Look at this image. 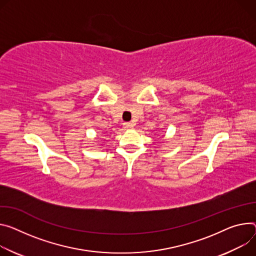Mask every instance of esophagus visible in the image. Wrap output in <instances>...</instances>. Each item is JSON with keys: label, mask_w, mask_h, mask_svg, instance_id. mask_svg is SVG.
Wrapping results in <instances>:
<instances>
[{"label": "esophagus", "mask_w": 256, "mask_h": 256, "mask_svg": "<svg viewBox=\"0 0 256 256\" xmlns=\"http://www.w3.org/2000/svg\"><path fill=\"white\" fill-rule=\"evenodd\" d=\"M134 122H124V128H134Z\"/></svg>", "instance_id": "obj_1"}]
</instances>
